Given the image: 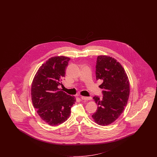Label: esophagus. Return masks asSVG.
<instances>
[{
    "mask_svg": "<svg viewBox=\"0 0 157 157\" xmlns=\"http://www.w3.org/2000/svg\"><path fill=\"white\" fill-rule=\"evenodd\" d=\"M81 98L82 100H91L92 99L91 97H85V96H82L81 97Z\"/></svg>",
    "mask_w": 157,
    "mask_h": 157,
    "instance_id": "34e87169",
    "label": "esophagus"
}]
</instances>
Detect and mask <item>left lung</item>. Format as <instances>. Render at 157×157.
Instances as JSON below:
<instances>
[{"mask_svg": "<svg viewBox=\"0 0 157 157\" xmlns=\"http://www.w3.org/2000/svg\"><path fill=\"white\" fill-rule=\"evenodd\" d=\"M96 79L102 83L103 97L94 96L97 110L92 115L96 123L109 125L123 113L129 95L128 78L123 66L116 59L108 56H98L95 66Z\"/></svg>", "mask_w": 157, "mask_h": 157, "instance_id": "1", "label": "left lung"}]
</instances>
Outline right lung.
I'll list each match as a JSON object with an SVG mask.
<instances>
[{
	"label": "right lung",
	"instance_id": "add662e5",
	"mask_svg": "<svg viewBox=\"0 0 157 157\" xmlns=\"http://www.w3.org/2000/svg\"><path fill=\"white\" fill-rule=\"evenodd\" d=\"M70 59L55 56L39 68L31 88L32 100L39 116L52 126L66 121L76 99L58 88L62 85L65 70Z\"/></svg>",
	"mask_w": 157,
	"mask_h": 157
}]
</instances>
